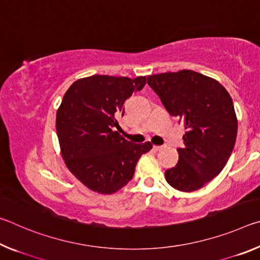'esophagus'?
Listing matches in <instances>:
<instances>
[{
	"label": "esophagus",
	"mask_w": 260,
	"mask_h": 260,
	"mask_svg": "<svg viewBox=\"0 0 260 260\" xmlns=\"http://www.w3.org/2000/svg\"><path fill=\"white\" fill-rule=\"evenodd\" d=\"M161 149H162L161 146H153V150L155 151H159V150H161Z\"/></svg>",
	"instance_id": "obj_1"
}]
</instances>
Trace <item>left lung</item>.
I'll return each instance as SVG.
<instances>
[{"label": "left lung", "instance_id": "1", "mask_svg": "<svg viewBox=\"0 0 260 260\" xmlns=\"http://www.w3.org/2000/svg\"><path fill=\"white\" fill-rule=\"evenodd\" d=\"M147 82L187 129L166 181L180 191L197 190L221 172L234 149L237 118L231 95L217 80L191 70L152 74Z\"/></svg>", "mask_w": 260, "mask_h": 260}]
</instances>
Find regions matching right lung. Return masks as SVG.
<instances>
[{
    "label": "right lung",
    "mask_w": 260,
    "mask_h": 260,
    "mask_svg": "<svg viewBox=\"0 0 260 260\" xmlns=\"http://www.w3.org/2000/svg\"><path fill=\"white\" fill-rule=\"evenodd\" d=\"M146 85V77L96 76L79 79L65 93L56 114L61 157L87 188L113 193L126 186L136 162L152 149L150 142L131 143L118 119L125 101Z\"/></svg>",
    "instance_id": "1"
}]
</instances>
